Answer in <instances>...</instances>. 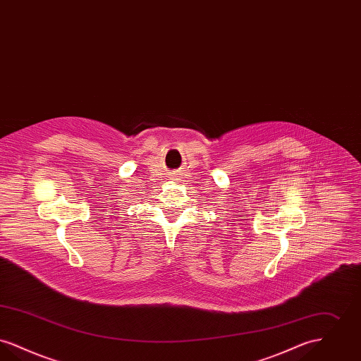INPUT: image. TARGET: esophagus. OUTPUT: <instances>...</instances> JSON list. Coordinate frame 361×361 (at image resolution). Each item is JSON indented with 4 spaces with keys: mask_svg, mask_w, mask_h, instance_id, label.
I'll return each instance as SVG.
<instances>
[{
    "mask_svg": "<svg viewBox=\"0 0 361 361\" xmlns=\"http://www.w3.org/2000/svg\"><path fill=\"white\" fill-rule=\"evenodd\" d=\"M172 174H174V176H177V172L172 173Z\"/></svg>",
    "mask_w": 361,
    "mask_h": 361,
    "instance_id": "obj_1",
    "label": "esophagus"
}]
</instances>
